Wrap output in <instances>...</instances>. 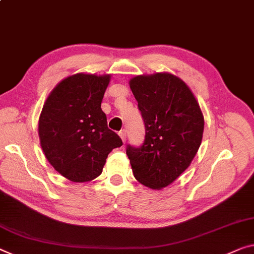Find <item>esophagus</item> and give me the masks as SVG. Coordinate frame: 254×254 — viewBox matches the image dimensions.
Here are the masks:
<instances>
[{"label": "esophagus", "instance_id": "34e87169", "mask_svg": "<svg viewBox=\"0 0 254 254\" xmlns=\"http://www.w3.org/2000/svg\"><path fill=\"white\" fill-rule=\"evenodd\" d=\"M119 136H120V138L123 139V142H125V140H126V136H127V134H126V130H122V131H119Z\"/></svg>", "mask_w": 254, "mask_h": 254}]
</instances>
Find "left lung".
<instances>
[{
	"label": "left lung",
	"mask_w": 254,
	"mask_h": 254,
	"mask_svg": "<svg viewBox=\"0 0 254 254\" xmlns=\"http://www.w3.org/2000/svg\"><path fill=\"white\" fill-rule=\"evenodd\" d=\"M129 87L145 123L140 147L127 146L134 177L151 190L173 184L201 145L204 117L186 83L170 72L130 78Z\"/></svg>",
	"instance_id": "8db88e82"
}]
</instances>
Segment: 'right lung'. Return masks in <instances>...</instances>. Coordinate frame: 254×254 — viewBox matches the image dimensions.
Instances as JSON below:
<instances>
[{
  "label": "right lung",
  "mask_w": 254,
  "mask_h": 254,
  "mask_svg": "<svg viewBox=\"0 0 254 254\" xmlns=\"http://www.w3.org/2000/svg\"><path fill=\"white\" fill-rule=\"evenodd\" d=\"M110 73L78 72L65 77L46 97L38 119V136L45 158L73 183H86L102 174L110 152L123 145L108 128L101 109Z\"/></svg>",
  "instance_id": "1"
}]
</instances>
